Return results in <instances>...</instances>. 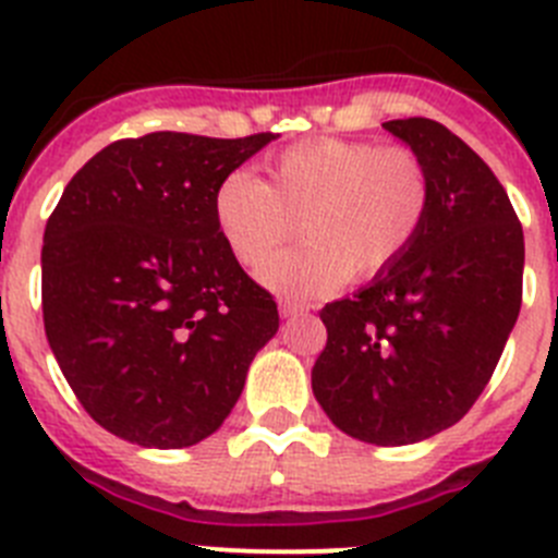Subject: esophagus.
I'll return each instance as SVG.
<instances>
[{"label":"esophagus","mask_w":558,"mask_h":558,"mask_svg":"<svg viewBox=\"0 0 558 558\" xmlns=\"http://www.w3.org/2000/svg\"><path fill=\"white\" fill-rule=\"evenodd\" d=\"M307 304L290 302V299H282V302H279V315H282V318H293V315H302L307 313Z\"/></svg>","instance_id":"obj_1"}]
</instances>
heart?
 Wrapping results in <instances>:
<instances>
[{"label":"heart","mask_w":558,"mask_h":558,"mask_svg":"<svg viewBox=\"0 0 558 558\" xmlns=\"http://www.w3.org/2000/svg\"><path fill=\"white\" fill-rule=\"evenodd\" d=\"M270 184L240 167L211 195L223 243L243 265H259L295 231L304 243L259 268L268 288L315 295L377 276L425 229L433 184L408 147L360 140H313L276 153Z\"/></svg>","instance_id":"heart-1"}]
</instances>
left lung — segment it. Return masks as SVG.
I'll return each mask as SVG.
<instances>
[{
	"instance_id": "1",
	"label": "left lung",
	"mask_w": 558,
	"mask_h": 558,
	"mask_svg": "<svg viewBox=\"0 0 558 558\" xmlns=\"http://www.w3.org/2000/svg\"><path fill=\"white\" fill-rule=\"evenodd\" d=\"M425 161V229L372 282L322 310L313 393L332 425L377 447L416 445L475 405L522 304L525 240L489 165L441 122H383Z\"/></svg>"
}]
</instances>
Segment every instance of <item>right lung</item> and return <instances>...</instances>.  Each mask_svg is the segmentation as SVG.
<instances>
[{
    "label": "right lung",
    "instance_id": "1",
    "mask_svg": "<svg viewBox=\"0 0 558 558\" xmlns=\"http://www.w3.org/2000/svg\"><path fill=\"white\" fill-rule=\"evenodd\" d=\"M274 133L159 131L102 147L69 181L41 248L44 329L97 425L179 450L223 425L279 329L220 236L211 195Z\"/></svg>",
    "mask_w": 558,
    "mask_h": 558
}]
</instances>
